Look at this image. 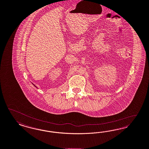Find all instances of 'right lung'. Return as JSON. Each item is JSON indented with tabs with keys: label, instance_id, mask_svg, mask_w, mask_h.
Returning a JSON list of instances; mask_svg holds the SVG:
<instances>
[{
	"label": "right lung",
	"instance_id": "obj_1",
	"mask_svg": "<svg viewBox=\"0 0 149 149\" xmlns=\"http://www.w3.org/2000/svg\"><path fill=\"white\" fill-rule=\"evenodd\" d=\"M34 85V86H35V87H36V86H35V85Z\"/></svg>",
	"mask_w": 149,
	"mask_h": 149
}]
</instances>
